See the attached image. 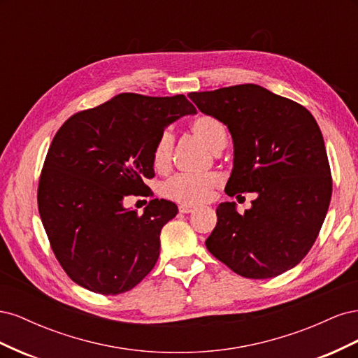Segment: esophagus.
I'll return each mask as SVG.
<instances>
[{
    "mask_svg": "<svg viewBox=\"0 0 358 358\" xmlns=\"http://www.w3.org/2000/svg\"><path fill=\"white\" fill-rule=\"evenodd\" d=\"M194 210H196V208H194V206H188V204L179 206V212H180V213H191V212H194Z\"/></svg>",
    "mask_w": 358,
    "mask_h": 358,
    "instance_id": "obj_1",
    "label": "esophagus"
}]
</instances>
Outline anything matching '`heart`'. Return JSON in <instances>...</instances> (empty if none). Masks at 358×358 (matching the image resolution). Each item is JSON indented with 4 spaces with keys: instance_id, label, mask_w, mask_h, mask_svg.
I'll use <instances>...</instances> for the list:
<instances>
[{
    "instance_id": "1",
    "label": "heart",
    "mask_w": 358,
    "mask_h": 358,
    "mask_svg": "<svg viewBox=\"0 0 358 358\" xmlns=\"http://www.w3.org/2000/svg\"><path fill=\"white\" fill-rule=\"evenodd\" d=\"M189 128L192 134L208 146L212 152H220L227 145V129L212 115H200L194 117ZM175 136L166 129L162 131L152 149V166L158 171L170 167ZM221 178L216 173L206 175H175L162 183L161 194L164 197L183 204H200L210 200L215 189L221 185Z\"/></svg>"
}]
</instances>
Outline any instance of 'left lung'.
<instances>
[{
    "mask_svg": "<svg viewBox=\"0 0 358 358\" xmlns=\"http://www.w3.org/2000/svg\"><path fill=\"white\" fill-rule=\"evenodd\" d=\"M204 115L227 125L233 170L225 192H255L241 215L234 201L216 208L209 252L237 275L268 279L297 266L315 243L331 199L324 138L305 107L259 85L191 92Z\"/></svg>",
    "mask_w": 358,
    "mask_h": 358,
    "instance_id": "left-lung-1",
    "label": "left lung"
}]
</instances>
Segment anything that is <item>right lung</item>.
I'll list each match as a JSON object with an SVG mask.
<instances>
[{
  "label": "right lung",
  "instance_id": "right-lung-1",
  "mask_svg": "<svg viewBox=\"0 0 358 358\" xmlns=\"http://www.w3.org/2000/svg\"><path fill=\"white\" fill-rule=\"evenodd\" d=\"M185 95L119 94L67 119L48 150L38 212L52 251L76 284L104 296L129 291L154 268L159 233L178 206L154 199L138 215L124 199L155 176L158 136L185 115Z\"/></svg>",
  "mask_w": 358,
  "mask_h": 358
}]
</instances>
